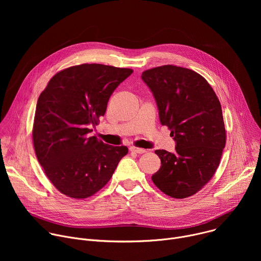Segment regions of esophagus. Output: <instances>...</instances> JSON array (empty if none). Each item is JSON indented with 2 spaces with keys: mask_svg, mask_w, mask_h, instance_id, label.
Returning <instances> with one entry per match:
<instances>
[{
  "mask_svg": "<svg viewBox=\"0 0 261 261\" xmlns=\"http://www.w3.org/2000/svg\"><path fill=\"white\" fill-rule=\"evenodd\" d=\"M130 151L132 153H136V154H144L146 152L144 148H140V147H136V146H131Z\"/></svg>",
  "mask_w": 261,
  "mask_h": 261,
  "instance_id": "34e87169",
  "label": "esophagus"
}]
</instances>
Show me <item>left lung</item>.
I'll use <instances>...</instances> for the list:
<instances>
[{
	"label": "left lung",
	"instance_id": "1",
	"mask_svg": "<svg viewBox=\"0 0 261 261\" xmlns=\"http://www.w3.org/2000/svg\"><path fill=\"white\" fill-rule=\"evenodd\" d=\"M141 80L156 100L160 123L169 128L175 152L156 150L160 169L152 180L166 195H194L217 170L226 131L213 88L193 70L165 65L142 72Z\"/></svg>",
	"mask_w": 261,
	"mask_h": 261
}]
</instances>
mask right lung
Masks as SVG:
<instances>
[{
    "label": "right lung",
    "mask_w": 261,
    "mask_h": 261,
    "mask_svg": "<svg viewBox=\"0 0 261 261\" xmlns=\"http://www.w3.org/2000/svg\"><path fill=\"white\" fill-rule=\"evenodd\" d=\"M133 70L83 64L58 72L37 101L33 126L35 153L55 187L63 194L88 198L113 176L127 146L90 136L108 100Z\"/></svg>",
    "instance_id": "1"
}]
</instances>
